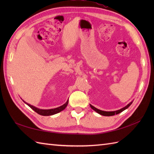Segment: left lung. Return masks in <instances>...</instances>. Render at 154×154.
<instances>
[{"instance_id": "obj_1", "label": "left lung", "mask_w": 154, "mask_h": 154, "mask_svg": "<svg viewBox=\"0 0 154 154\" xmlns=\"http://www.w3.org/2000/svg\"><path fill=\"white\" fill-rule=\"evenodd\" d=\"M132 103V102L128 104L127 106H126L125 107L122 108V109H121L120 110H116V111H112V112H106V111H103V110H100L99 109H97V108L94 107L93 106L91 105V104H90V106L91 107V109H93L94 111H96V112L97 113H99L100 114H101V115H103V116H113V115H115V114H118L120 113L121 112H122L123 110H126V109H128L130 105H131V104Z\"/></svg>"}]
</instances>
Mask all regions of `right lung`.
<instances>
[{"mask_svg": "<svg viewBox=\"0 0 154 154\" xmlns=\"http://www.w3.org/2000/svg\"><path fill=\"white\" fill-rule=\"evenodd\" d=\"M24 103L26 104H28V105L30 106L32 110H34L35 112H37L39 114H40V115H42V116H50V115H53V114H57L58 112H61V111H62L63 110H64L65 109V107L67 106L68 100L64 104H63V105L60 106V107L55 108V109H48V110L39 109H38V108L35 107L34 106H32V105H30V104H29L26 102H24Z\"/></svg>", "mask_w": 154, "mask_h": 154, "instance_id": "obj_1", "label": "right lung"}]
</instances>
